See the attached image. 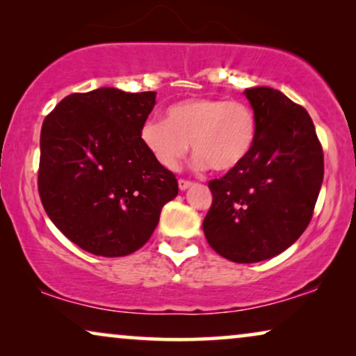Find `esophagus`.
Masks as SVG:
<instances>
[{"label":"esophagus","mask_w":356,"mask_h":356,"mask_svg":"<svg viewBox=\"0 0 356 356\" xmlns=\"http://www.w3.org/2000/svg\"><path fill=\"white\" fill-rule=\"evenodd\" d=\"M191 181H188V179H178V188L179 191H184V189H188L189 186H191Z\"/></svg>","instance_id":"1"}]
</instances>
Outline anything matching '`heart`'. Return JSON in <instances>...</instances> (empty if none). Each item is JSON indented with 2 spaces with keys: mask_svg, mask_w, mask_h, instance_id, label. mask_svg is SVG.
Wrapping results in <instances>:
<instances>
[{
  "mask_svg": "<svg viewBox=\"0 0 356 356\" xmlns=\"http://www.w3.org/2000/svg\"><path fill=\"white\" fill-rule=\"evenodd\" d=\"M256 138L254 110L240 100H181L168 106L167 120L149 118L140 128V140L168 170L179 167L191 143L199 167L228 172L245 162Z\"/></svg>",
  "mask_w": 356,
  "mask_h": 356,
  "instance_id": "1",
  "label": "heart"
}]
</instances>
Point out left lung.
<instances>
[{"instance_id": "obj_1", "label": "left lung", "mask_w": 356, "mask_h": 356, "mask_svg": "<svg viewBox=\"0 0 356 356\" xmlns=\"http://www.w3.org/2000/svg\"><path fill=\"white\" fill-rule=\"evenodd\" d=\"M245 95L257 118L256 144L241 165L209 181L212 206L202 228L222 257L251 264L284 252L306 230L324 154L303 106L270 87H251Z\"/></svg>"}]
</instances>
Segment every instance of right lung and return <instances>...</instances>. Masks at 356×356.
<instances>
[{"label": "right lung", "instance_id": "obj_1", "mask_svg": "<svg viewBox=\"0 0 356 356\" xmlns=\"http://www.w3.org/2000/svg\"><path fill=\"white\" fill-rule=\"evenodd\" d=\"M155 92L115 87L71 94L42 124L38 193L63 235L95 256L144 246L162 207L177 197L175 175L140 140Z\"/></svg>", "mask_w": 356, "mask_h": 356}]
</instances>
